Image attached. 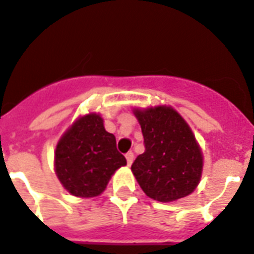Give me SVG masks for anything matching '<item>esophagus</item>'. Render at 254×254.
<instances>
[{
	"label": "esophagus",
	"instance_id": "34e87169",
	"mask_svg": "<svg viewBox=\"0 0 254 254\" xmlns=\"http://www.w3.org/2000/svg\"><path fill=\"white\" fill-rule=\"evenodd\" d=\"M125 158H127V166H130L131 163H133L134 160V154L131 151L127 152V155H125Z\"/></svg>",
	"mask_w": 254,
	"mask_h": 254
}]
</instances>
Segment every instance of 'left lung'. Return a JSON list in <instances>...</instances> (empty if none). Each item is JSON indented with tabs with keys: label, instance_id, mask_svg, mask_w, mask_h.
<instances>
[{
	"label": "left lung",
	"instance_id": "obj_1",
	"mask_svg": "<svg viewBox=\"0 0 254 254\" xmlns=\"http://www.w3.org/2000/svg\"><path fill=\"white\" fill-rule=\"evenodd\" d=\"M145 152L131 171L142 190L152 199L171 202L190 194L202 174V154L188 124L172 108L135 111Z\"/></svg>",
	"mask_w": 254,
	"mask_h": 254
}]
</instances>
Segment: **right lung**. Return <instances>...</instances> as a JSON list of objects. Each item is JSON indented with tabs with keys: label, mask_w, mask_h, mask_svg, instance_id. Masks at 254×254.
<instances>
[{
	"label": "right lung",
	"mask_w": 254,
	"mask_h": 254,
	"mask_svg": "<svg viewBox=\"0 0 254 254\" xmlns=\"http://www.w3.org/2000/svg\"><path fill=\"white\" fill-rule=\"evenodd\" d=\"M127 164L116 138L104 129L103 119L90 113L73 124L56 147V174L69 193L99 195L115 171Z\"/></svg>",
	"instance_id": "obj_1"
}]
</instances>
